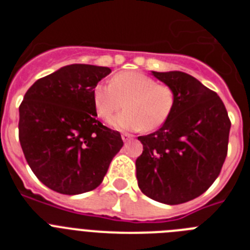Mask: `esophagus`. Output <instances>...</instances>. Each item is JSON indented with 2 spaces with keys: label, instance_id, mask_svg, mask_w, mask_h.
<instances>
[{
  "label": "esophagus",
  "instance_id": "esophagus-1",
  "mask_svg": "<svg viewBox=\"0 0 250 250\" xmlns=\"http://www.w3.org/2000/svg\"><path fill=\"white\" fill-rule=\"evenodd\" d=\"M121 139L124 140V143H127V141H130L134 139V135H131V134H127V132H124L123 135H121Z\"/></svg>",
  "mask_w": 250,
  "mask_h": 250
}]
</instances>
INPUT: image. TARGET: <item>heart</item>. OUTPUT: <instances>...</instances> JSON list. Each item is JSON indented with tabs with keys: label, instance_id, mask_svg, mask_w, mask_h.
<instances>
[{
	"label": "heart",
	"instance_id": "obj_1",
	"mask_svg": "<svg viewBox=\"0 0 250 250\" xmlns=\"http://www.w3.org/2000/svg\"><path fill=\"white\" fill-rule=\"evenodd\" d=\"M95 109L100 118L107 119L126 106V110L110 120L116 130L154 131L170 119L176 104L171 86L156 83L143 72L125 71L116 74L111 83H99L94 89Z\"/></svg>",
	"mask_w": 250,
	"mask_h": 250
}]
</instances>
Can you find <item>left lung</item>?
Segmentation results:
<instances>
[{
	"mask_svg": "<svg viewBox=\"0 0 250 250\" xmlns=\"http://www.w3.org/2000/svg\"><path fill=\"white\" fill-rule=\"evenodd\" d=\"M152 75L173 87L176 104L160 129L138 138V185L152 200L182 204L205 193L220 174L231 124L222 99L195 77L182 71Z\"/></svg>",
	"mask_w": 250,
	"mask_h": 250,
	"instance_id": "1",
	"label": "left lung"
}]
</instances>
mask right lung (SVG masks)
<instances>
[{
    "label": "right lung",
    "mask_w": 250,
    "mask_h": 250,
    "mask_svg": "<svg viewBox=\"0 0 250 250\" xmlns=\"http://www.w3.org/2000/svg\"><path fill=\"white\" fill-rule=\"evenodd\" d=\"M111 72L94 65L63 66L39 79L20 105L19 138L40 182L66 195L94 190L124 143L96 120L94 89Z\"/></svg>",
    "instance_id": "obj_1"
}]
</instances>
